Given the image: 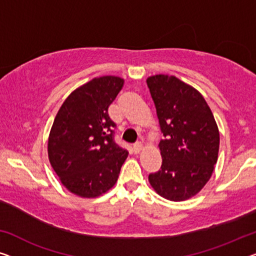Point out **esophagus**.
Returning a JSON list of instances; mask_svg holds the SVG:
<instances>
[{"mask_svg": "<svg viewBox=\"0 0 256 256\" xmlns=\"http://www.w3.org/2000/svg\"><path fill=\"white\" fill-rule=\"evenodd\" d=\"M141 150H142V144H141V142L134 144V146H133V150H134L136 154H139Z\"/></svg>", "mask_w": 256, "mask_h": 256, "instance_id": "obj_1", "label": "esophagus"}]
</instances>
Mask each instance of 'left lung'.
<instances>
[{"mask_svg": "<svg viewBox=\"0 0 256 256\" xmlns=\"http://www.w3.org/2000/svg\"><path fill=\"white\" fill-rule=\"evenodd\" d=\"M164 139L160 141L162 166L148 176L164 199L184 201L204 188L215 169L220 132L204 96L174 76L147 78Z\"/></svg>", "mask_w": 256, "mask_h": 256, "instance_id": "1", "label": "left lung"}]
</instances>
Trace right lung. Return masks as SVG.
Segmentation results:
<instances>
[{"label": "right lung", "instance_id": "obj_1", "mask_svg": "<svg viewBox=\"0 0 256 256\" xmlns=\"http://www.w3.org/2000/svg\"><path fill=\"white\" fill-rule=\"evenodd\" d=\"M124 79L104 76L78 87L63 102L48 138V158L66 188L98 198L116 184L128 150L114 141L108 108Z\"/></svg>", "mask_w": 256, "mask_h": 256}]
</instances>
